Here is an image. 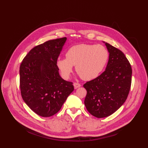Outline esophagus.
<instances>
[{
  "label": "esophagus",
  "mask_w": 148,
  "mask_h": 148,
  "mask_svg": "<svg viewBox=\"0 0 148 148\" xmlns=\"http://www.w3.org/2000/svg\"><path fill=\"white\" fill-rule=\"evenodd\" d=\"M73 85L74 86L75 89H76V88H79V87L81 86V84L79 83H74Z\"/></svg>",
  "instance_id": "obj_1"
}]
</instances>
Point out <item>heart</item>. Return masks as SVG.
Returning <instances> with one entry per match:
<instances>
[{
    "mask_svg": "<svg viewBox=\"0 0 148 148\" xmlns=\"http://www.w3.org/2000/svg\"><path fill=\"white\" fill-rule=\"evenodd\" d=\"M65 57L56 61V67L64 79L70 77L73 66L76 65V71L81 77L90 81L102 73L108 62L109 53L102 45L80 44L69 48Z\"/></svg>",
    "mask_w": 148,
    "mask_h": 148,
    "instance_id": "obj_1",
    "label": "heart"
}]
</instances>
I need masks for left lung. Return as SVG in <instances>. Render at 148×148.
Listing matches in <instances>:
<instances>
[{
    "label": "left lung",
    "instance_id": "8db88e82",
    "mask_svg": "<svg viewBox=\"0 0 148 148\" xmlns=\"http://www.w3.org/2000/svg\"><path fill=\"white\" fill-rule=\"evenodd\" d=\"M105 43L109 53L105 71L86 82L84 105L91 114L102 118L111 115L126 101L131 86L132 67L120 50Z\"/></svg>",
    "mask_w": 148,
    "mask_h": 148
}]
</instances>
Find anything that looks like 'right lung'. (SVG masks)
I'll return each mask as SVG.
<instances>
[{"mask_svg":"<svg viewBox=\"0 0 148 148\" xmlns=\"http://www.w3.org/2000/svg\"><path fill=\"white\" fill-rule=\"evenodd\" d=\"M66 40V37L49 40L34 47L20 65L22 98L34 112L42 117L57 113L74 90L73 83L62 79L56 67Z\"/></svg>","mask_w":148,"mask_h":148,"instance_id":"right-lung-1","label":"right lung"}]
</instances>
